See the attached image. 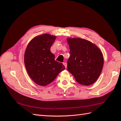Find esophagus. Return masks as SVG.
Here are the masks:
<instances>
[{
	"label": "esophagus",
	"mask_w": 121,
	"mask_h": 121,
	"mask_svg": "<svg viewBox=\"0 0 121 121\" xmlns=\"http://www.w3.org/2000/svg\"><path fill=\"white\" fill-rule=\"evenodd\" d=\"M63 65H65V68H67V63H63Z\"/></svg>",
	"instance_id": "34e87169"
}]
</instances>
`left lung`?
Returning <instances> with one entry per match:
<instances>
[{
	"mask_svg": "<svg viewBox=\"0 0 121 121\" xmlns=\"http://www.w3.org/2000/svg\"><path fill=\"white\" fill-rule=\"evenodd\" d=\"M70 56L68 70L78 83L89 86L99 77L104 64L103 54L94 43L81 38H68Z\"/></svg>",
	"mask_w": 121,
	"mask_h": 121,
	"instance_id": "left-lung-1",
	"label": "left lung"
}]
</instances>
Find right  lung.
<instances>
[{"instance_id":"obj_1","label":"right lung","mask_w":121,"mask_h":121,"mask_svg":"<svg viewBox=\"0 0 121 121\" xmlns=\"http://www.w3.org/2000/svg\"><path fill=\"white\" fill-rule=\"evenodd\" d=\"M56 39V36L49 34L37 36L26 49V69L29 77L38 85H48L65 69L63 64L54 60V55L50 50Z\"/></svg>"}]
</instances>
